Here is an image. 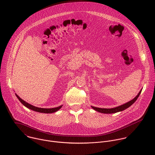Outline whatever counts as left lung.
Returning a JSON list of instances; mask_svg holds the SVG:
<instances>
[{
    "label": "left lung",
    "instance_id": "8db88e82",
    "mask_svg": "<svg viewBox=\"0 0 155 155\" xmlns=\"http://www.w3.org/2000/svg\"><path fill=\"white\" fill-rule=\"evenodd\" d=\"M141 92V90L137 94V96L135 98H134L132 100L130 101L129 102L124 104L122 105L117 107L116 108H97V107H92V108L94 109V110H96V111H98V112L101 113H105V114L115 113H117V112H119V111H122L124 110L130 106H131L137 101V98L139 97Z\"/></svg>",
    "mask_w": 155,
    "mask_h": 155
}]
</instances>
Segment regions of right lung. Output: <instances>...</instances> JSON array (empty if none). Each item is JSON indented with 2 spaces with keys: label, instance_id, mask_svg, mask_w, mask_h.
<instances>
[{
  "label": "right lung",
  "instance_id": "add662e5",
  "mask_svg": "<svg viewBox=\"0 0 155 155\" xmlns=\"http://www.w3.org/2000/svg\"><path fill=\"white\" fill-rule=\"evenodd\" d=\"M16 96L17 97V98L19 99V101L21 102V103H22V104L23 105H25L26 107L31 109L33 111H37V112H39V113H54L57 111H58L59 109H61L62 108V105L61 106H59L58 107H56V108H38V107H35V106H33L31 104L27 103L26 102H25V101H23V99H21L17 94H15Z\"/></svg>",
  "mask_w": 155,
  "mask_h": 155
}]
</instances>
